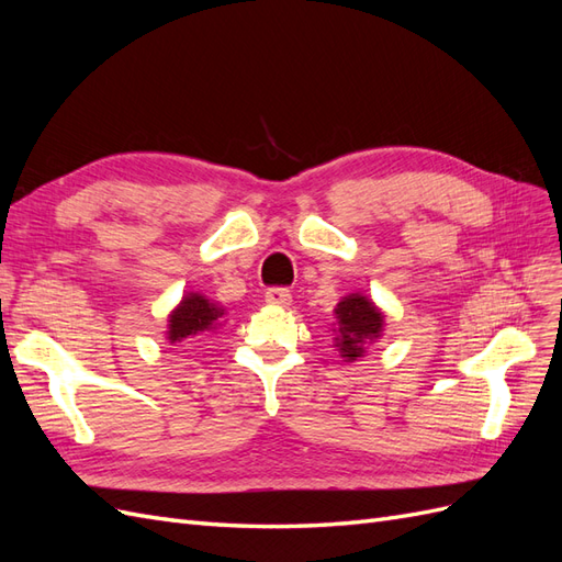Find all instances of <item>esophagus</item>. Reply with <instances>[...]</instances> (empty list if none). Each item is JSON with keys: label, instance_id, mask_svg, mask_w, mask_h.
Instances as JSON below:
<instances>
[{"label": "esophagus", "instance_id": "esophagus-1", "mask_svg": "<svg viewBox=\"0 0 562 562\" xmlns=\"http://www.w3.org/2000/svg\"><path fill=\"white\" fill-rule=\"evenodd\" d=\"M265 302L267 304H274V307H291V302H293V295H291V291H288V288H269V291L265 293Z\"/></svg>", "mask_w": 562, "mask_h": 562}]
</instances>
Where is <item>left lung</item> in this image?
<instances>
[{
    "label": "left lung",
    "mask_w": 562,
    "mask_h": 562,
    "mask_svg": "<svg viewBox=\"0 0 562 562\" xmlns=\"http://www.w3.org/2000/svg\"><path fill=\"white\" fill-rule=\"evenodd\" d=\"M335 347L347 363L359 361L366 349L384 333V314L361 293H349L335 307Z\"/></svg>",
    "instance_id": "8db88e82"
}]
</instances>
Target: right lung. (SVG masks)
<instances>
[{
  "label": "right lung",
  "mask_w": 562,
  "mask_h": 562,
  "mask_svg": "<svg viewBox=\"0 0 562 562\" xmlns=\"http://www.w3.org/2000/svg\"><path fill=\"white\" fill-rule=\"evenodd\" d=\"M225 310L201 293H184L178 307L168 314L166 339L171 345L201 339L223 326Z\"/></svg>",
  "instance_id": "right-lung-1"
}]
</instances>
